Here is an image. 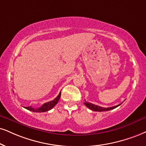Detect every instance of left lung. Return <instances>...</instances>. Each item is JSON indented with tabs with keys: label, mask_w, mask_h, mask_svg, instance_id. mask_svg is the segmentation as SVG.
<instances>
[{
	"label": "left lung",
	"mask_w": 146,
	"mask_h": 146,
	"mask_svg": "<svg viewBox=\"0 0 146 146\" xmlns=\"http://www.w3.org/2000/svg\"><path fill=\"white\" fill-rule=\"evenodd\" d=\"M122 104V103H121ZM121 104H118V105L117 106H112V107H109V108H103V107H101V106H97V105H95V104H93L91 103H89V102H84V104L87 106V108H89L90 110H93V111H108V110H113L114 108H116L118 107V106H119L121 105Z\"/></svg>",
	"instance_id": "1"
}]
</instances>
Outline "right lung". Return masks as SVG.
Here are the masks:
<instances>
[{
    "instance_id": "1",
    "label": "right lung",
    "mask_w": 146,
    "mask_h": 146,
    "mask_svg": "<svg viewBox=\"0 0 146 146\" xmlns=\"http://www.w3.org/2000/svg\"><path fill=\"white\" fill-rule=\"evenodd\" d=\"M61 97V92L59 93L58 96L57 98H55L53 100L51 101V102H48L47 103L44 104L41 107L38 108H35L32 107V106H29V107H25V108L28 110L35 111V112H44V111H48L50 110H51L57 104V102H59V99Z\"/></svg>"
}]
</instances>
